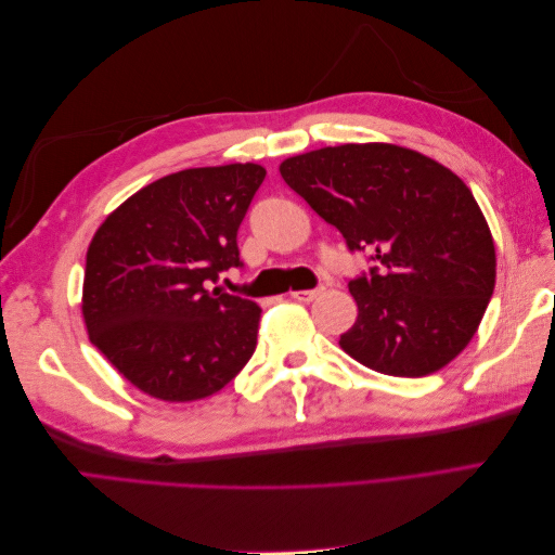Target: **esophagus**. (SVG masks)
<instances>
[{
  "label": "esophagus",
  "mask_w": 555,
  "mask_h": 555,
  "mask_svg": "<svg viewBox=\"0 0 555 555\" xmlns=\"http://www.w3.org/2000/svg\"><path fill=\"white\" fill-rule=\"evenodd\" d=\"M324 294V287H319V289H304V292H292V298L294 300H304V304H310V300H314V298H319Z\"/></svg>",
  "instance_id": "34e87169"
}]
</instances>
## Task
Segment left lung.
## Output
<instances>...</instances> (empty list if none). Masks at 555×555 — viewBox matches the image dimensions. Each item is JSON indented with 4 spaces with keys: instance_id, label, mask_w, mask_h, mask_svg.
Returning <instances> with one entry per match:
<instances>
[{
    "instance_id": "left-lung-1",
    "label": "left lung",
    "mask_w": 555,
    "mask_h": 555,
    "mask_svg": "<svg viewBox=\"0 0 555 555\" xmlns=\"http://www.w3.org/2000/svg\"><path fill=\"white\" fill-rule=\"evenodd\" d=\"M280 173L371 273L349 282L359 317L340 347L371 371L424 377L475 338L495 287V245L467 184L416 150L345 143L287 157Z\"/></svg>"
}]
</instances>
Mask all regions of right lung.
<instances>
[{
	"label": "right lung",
	"instance_id": "obj_1",
	"mask_svg": "<svg viewBox=\"0 0 555 555\" xmlns=\"http://www.w3.org/2000/svg\"><path fill=\"white\" fill-rule=\"evenodd\" d=\"M266 178L259 164L201 166L131 194L96 229L82 319L92 345L139 391L208 398L255 354L261 308L208 289L243 266L236 233Z\"/></svg>",
	"mask_w": 555,
	"mask_h": 555
}]
</instances>
